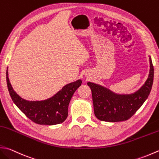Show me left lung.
<instances>
[{"label":"left lung","mask_w":159,"mask_h":159,"mask_svg":"<svg viewBox=\"0 0 159 159\" xmlns=\"http://www.w3.org/2000/svg\"><path fill=\"white\" fill-rule=\"evenodd\" d=\"M150 57V70L148 79L133 94H119L98 84L88 82L92 90L96 117L102 121L119 122L128 120L141 107L151 92L154 80V67Z\"/></svg>","instance_id":"8db88e82"}]
</instances>
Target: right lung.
<instances>
[{
	"label": "right lung",
	"instance_id": "obj_1",
	"mask_svg": "<svg viewBox=\"0 0 159 159\" xmlns=\"http://www.w3.org/2000/svg\"><path fill=\"white\" fill-rule=\"evenodd\" d=\"M6 79L9 94L14 104L33 122L47 125L61 123L67 119L71 98L82 83L79 79L65 85L51 98L44 101H30L21 98L14 90L8 77V67Z\"/></svg>",
	"mask_w": 159,
	"mask_h": 159
}]
</instances>
